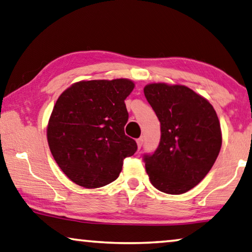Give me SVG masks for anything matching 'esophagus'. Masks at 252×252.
<instances>
[{"instance_id": "1", "label": "esophagus", "mask_w": 252, "mask_h": 252, "mask_svg": "<svg viewBox=\"0 0 252 252\" xmlns=\"http://www.w3.org/2000/svg\"><path fill=\"white\" fill-rule=\"evenodd\" d=\"M142 144H144V139L142 138H139L137 139V146H138V149H140L142 147Z\"/></svg>"}]
</instances>
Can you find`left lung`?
Here are the masks:
<instances>
[{"instance_id": "left-lung-1", "label": "left lung", "mask_w": 252, "mask_h": 252, "mask_svg": "<svg viewBox=\"0 0 252 252\" xmlns=\"http://www.w3.org/2000/svg\"><path fill=\"white\" fill-rule=\"evenodd\" d=\"M144 93L160 122V141L145 155L152 185L168 194H181L207 175L222 147V131L214 107L183 85L145 86Z\"/></svg>"}]
</instances>
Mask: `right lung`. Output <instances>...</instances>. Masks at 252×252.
<instances>
[{"label":"right lung","instance_id":"right-lung-1","mask_svg":"<svg viewBox=\"0 0 252 252\" xmlns=\"http://www.w3.org/2000/svg\"><path fill=\"white\" fill-rule=\"evenodd\" d=\"M134 88L129 79L79 81L56 100L47 125L55 162L71 181L94 189L113 182L123 159L137 150L126 136L125 100Z\"/></svg>","mask_w":252,"mask_h":252}]
</instances>
